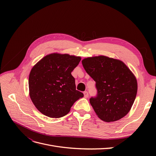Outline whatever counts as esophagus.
<instances>
[{"instance_id":"obj_1","label":"esophagus","mask_w":156,"mask_h":156,"mask_svg":"<svg viewBox=\"0 0 156 156\" xmlns=\"http://www.w3.org/2000/svg\"><path fill=\"white\" fill-rule=\"evenodd\" d=\"M84 97H85V98H88V97L89 96V95H88V93L87 91L84 92Z\"/></svg>"}]
</instances>
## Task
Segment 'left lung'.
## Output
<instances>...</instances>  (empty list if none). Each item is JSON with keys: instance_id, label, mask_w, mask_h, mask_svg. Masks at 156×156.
<instances>
[{"instance_id": "1", "label": "left lung", "mask_w": 156, "mask_h": 156, "mask_svg": "<svg viewBox=\"0 0 156 156\" xmlns=\"http://www.w3.org/2000/svg\"><path fill=\"white\" fill-rule=\"evenodd\" d=\"M81 58L68 54H50L40 60L30 71L29 95L42 114L50 118L62 117L73 103L84 96L76 90L72 72Z\"/></svg>"}]
</instances>
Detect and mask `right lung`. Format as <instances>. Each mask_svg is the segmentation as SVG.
I'll list each match as a JSON object with an SVG mask.
<instances>
[{
  "label": "right lung",
  "instance_id": "right-lung-1",
  "mask_svg": "<svg viewBox=\"0 0 156 156\" xmlns=\"http://www.w3.org/2000/svg\"><path fill=\"white\" fill-rule=\"evenodd\" d=\"M82 64L96 82L97 95L90 99V103L98 116L107 122L125 116L137 92L133 73L123 62L105 56L84 58Z\"/></svg>",
  "mask_w": 156,
  "mask_h": 156
}]
</instances>
